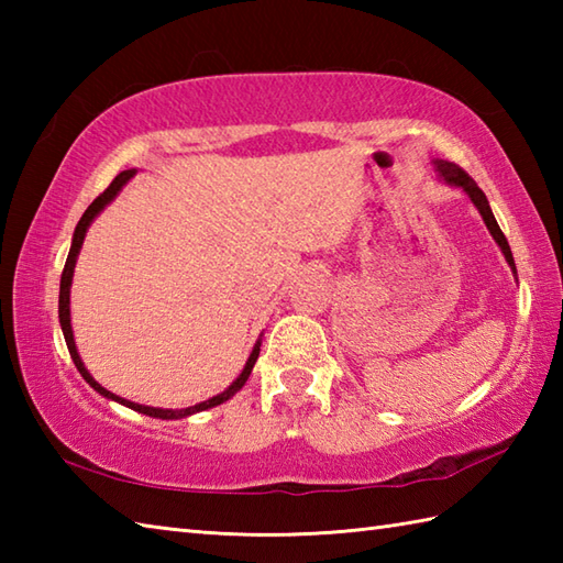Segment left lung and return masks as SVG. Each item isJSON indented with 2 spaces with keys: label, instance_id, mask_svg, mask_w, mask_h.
Wrapping results in <instances>:
<instances>
[{
  "label": "left lung",
  "instance_id": "left-lung-1",
  "mask_svg": "<svg viewBox=\"0 0 563 563\" xmlns=\"http://www.w3.org/2000/svg\"><path fill=\"white\" fill-rule=\"evenodd\" d=\"M433 166H435V172H438V176L442 178V181L450 184V186L462 188L464 194L470 196V200L474 202L476 210L482 212V218H484V222H486V227H488V232H492V236L496 239V244L500 246V251H504L508 266L512 268V273H516V261H512V251H510V246H508V239H506L504 232H500V227H498V222H496V218H494V212H492V208H488V200H486V196H484V190H482L479 186H476L474 178H472L470 174H466L464 169H460L457 164L445 162V159H433Z\"/></svg>",
  "mask_w": 563,
  "mask_h": 563
}]
</instances>
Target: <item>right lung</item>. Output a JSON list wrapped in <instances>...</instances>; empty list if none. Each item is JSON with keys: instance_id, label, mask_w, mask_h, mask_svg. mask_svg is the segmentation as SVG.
<instances>
[{"instance_id": "1", "label": "right lung", "mask_w": 563, "mask_h": 563, "mask_svg": "<svg viewBox=\"0 0 563 563\" xmlns=\"http://www.w3.org/2000/svg\"><path fill=\"white\" fill-rule=\"evenodd\" d=\"M133 176H135V169H128V172H121V174H118V176L113 178V181H111V186L106 188L103 194H101L97 200H93L87 210H84L81 220H79V222H77V227H75V236H71V246H69V254H67V263H65L63 278H59V307H57V312H59V327H63L65 343H67V351H69V355H71V361H75V365H77V369H79V375H81L84 379H87L89 385L101 394V397L111 399V401H118V404H123V406H128V409L140 411V413H145V416L166 418V421H169V418H186V416H194V413H198V411L212 409V406H220V404H224L227 399H232L234 394L244 387V382L249 379L251 369H254V363H256L258 351H261V341H256L254 351H251L249 361H246V365H244V369H242V375H239V377L232 382L230 387H227L222 394H218V397H212V399H208V401H200V404H196V406H188V409H154V406H145V404L128 401V399H123V397H118V394L109 391L106 387H101L99 382L89 375V369L84 367L81 357H79V353H77L75 333H71V324H69V288H71V275H75L77 256H79V249H81V244H84V236H87L89 224L93 222V218H97V214H99L106 206H109V202H111L118 194H121V188H123V186H125Z\"/></svg>"}]
</instances>
